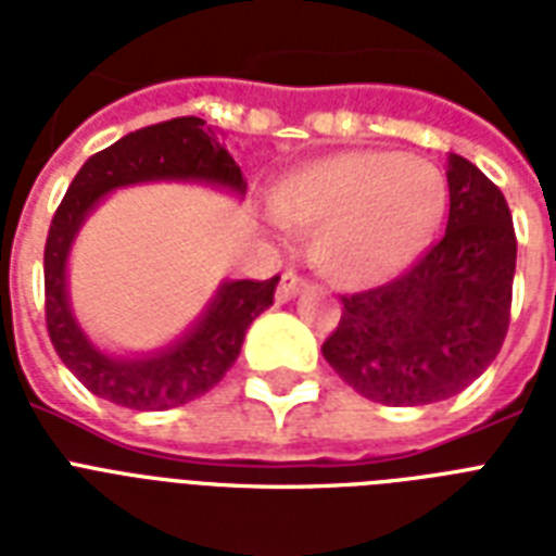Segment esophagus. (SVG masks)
I'll return each instance as SVG.
<instances>
[{"mask_svg": "<svg viewBox=\"0 0 556 556\" xmlns=\"http://www.w3.org/2000/svg\"><path fill=\"white\" fill-rule=\"evenodd\" d=\"M305 288H308V282L296 277V274H282V279H279V286H277V303L294 300V296L300 294V291H305Z\"/></svg>", "mask_w": 556, "mask_h": 556, "instance_id": "esophagus-1", "label": "esophagus"}]
</instances>
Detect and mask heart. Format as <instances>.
Returning a JSON list of instances; mask_svg holds the SVG:
<instances>
[{
    "instance_id": "1",
    "label": "heart",
    "mask_w": 556,
    "mask_h": 556,
    "mask_svg": "<svg viewBox=\"0 0 556 556\" xmlns=\"http://www.w3.org/2000/svg\"><path fill=\"white\" fill-rule=\"evenodd\" d=\"M270 213L317 230L314 256L331 277L371 286L421 260L447 210V178L430 161L352 150L279 178Z\"/></svg>"
}]
</instances>
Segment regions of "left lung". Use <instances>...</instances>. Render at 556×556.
I'll return each instance as SVG.
<instances>
[{
    "instance_id": "obj_1",
    "label": "left lung",
    "mask_w": 556,
    "mask_h": 556,
    "mask_svg": "<svg viewBox=\"0 0 556 556\" xmlns=\"http://www.w3.org/2000/svg\"><path fill=\"white\" fill-rule=\"evenodd\" d=\"M447 230L404 277L343 296L323 357L357 395L424 406L458 395L493 357L510 323L517 236L502 190L447 155Z\"/></svg>"
}]
</instances>
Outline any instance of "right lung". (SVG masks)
Returning a JSON list of instances; mask_svg holds the SVG:
<instances>
[{
	"label": "right lung",
	"instance_id": "right-lung-1",
	"mask_svg": "<svg viewBox=\"0 0 556 556\" xmlns=\"http://www.w3.org/2000/svg\"><path fill=\"white\" fill-rule=\"evenodd\" d=\"M185 181L244 199L248 181L201 117L143 126L91 155L56 207L46 242V323L56 355L98 397L126 409H173L216 387L242 352L244 334L274 305L279 277L222 279L204 312L176 340L150 352H112L83 329L68 296L74 239L100 201L129 187Z\"/></svg>",
	"mask_w": 556,
	"mask_h": 556
}]
</instances>
